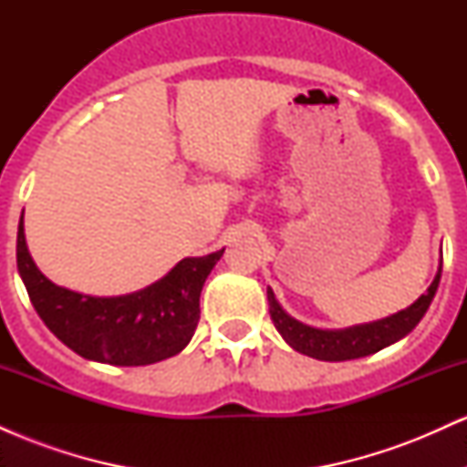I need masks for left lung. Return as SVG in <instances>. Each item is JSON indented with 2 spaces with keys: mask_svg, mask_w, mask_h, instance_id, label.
<instances>
[{
  "mask_svg": "<svg viewBox=\"0 0 467 467\" xmlns=\"http://www.w3.org/2000/svg\"><path fill=\"white\" fill-rule=\"evenodd\" d=\"M439 278H441V267H439L435 281L431 283L426 294H421L410 307L401 309V312L393 314L390 318L378 320V323H368L360 327H349V329L340 331H325V329H314L298 320H294L292 316L283 312L281 305L276 303L275 292L267 287V303H270V318L278 334L285 337L289 347H294L298 353L316 358V360H327V362H342V360H353V358H364L371 356V353L384 349V347L393 345L400 337L410 334L415 329L417 323L423 318L426 309L431 307L432 298L439 287Z\"/></svg>",
  "mask_w": 467,
  "mask_h": 467,
  "instance_id": "1",
  "label": "left lung"
}]
</instances>
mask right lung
<instances>
[{
    "mask_svg": "<svg viewBox=\"0 0 467 467\" xmlns=\"http://www.w3.org/2000/svg\"><path fill=\"white\" fill-rule=\"evenodd\" d=\"M223 250L182 259L164 278L136 294L94 298L58 287L41 275L17 230V267L30 303L63 345L88 360L144 367L175 356L200 323V294Z\"/></svg>",
    "mask_w": 467,
    "mask_h": 467,
    "instance_id": "right-lung-1",
    "label": "right lung"
}]
</instances>
